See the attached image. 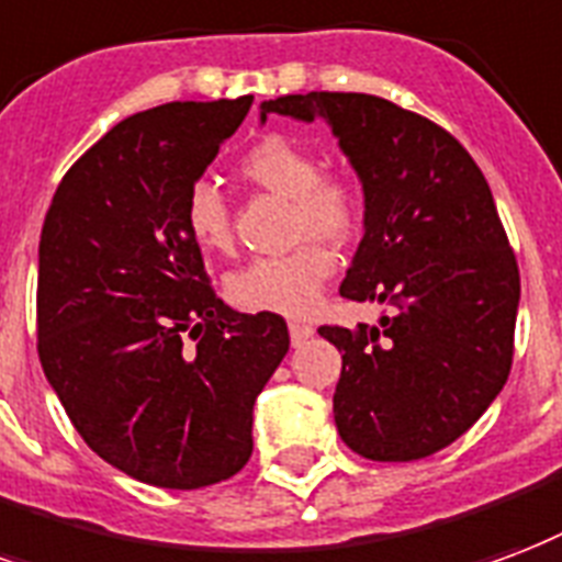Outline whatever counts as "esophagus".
<instances>
[{"label": "esophagus", "mask_w": 562, "mask_h": 562, "mask_svg": "<svg viewBox=\"0 0 562 562\" xmlns=\"http://www.w3.org/2000/svg\"><path fill=\"white\" fill-rule=\"evenodd\" d=\"M289 334H292V345H303L310 336L315 334L313 327L310 324H303V322H292L289 324Z\"/></svg>", "instance_id": "obj_1"}]
</instances>
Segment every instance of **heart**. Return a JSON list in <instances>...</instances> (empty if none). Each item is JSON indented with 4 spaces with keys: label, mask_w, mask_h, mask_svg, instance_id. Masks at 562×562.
<instances>
[{
    "label": "heart",
    "mask_w": 562,
    "mask_h": 562,
    "mask_svg": "<svg viewBox=\"0 0 562 562\" xmlns=\"http://www.w3.org/2000/svg\"><path fill=\"white\" fill-rule=\"evenodd\" d=\"M240 176L261 190L292 199V238L297 247L247 261L226 282L232 303L249 313L303 315L334 277L336 259L323 240L339 244L360 223V190L348 176L322 172V160L289 136H265L240 157ZM184 226L202 252L232 247V211L211 181H196L184 196Z\"/></svg>",
    "instance_id": "heart-1"
}]
</instances>
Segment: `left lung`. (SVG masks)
Listing matches in <instances>:
<instances>
[{"instance_id": "1", "label": "left lung", "mask_w": 562, "mask_h": 562, "mask_svg": "<svg viewBox=\"0 0 562 562\" xmlns=\"http://www.w3.org/2000/svg\"><path fill=\"white\" fill-rule=\"evenodd\" d=\"M270 112L330 124L366 207L339 294L393 306L378 327H318L342 351L339 438L372 461L426 459L513 369L521 280L488 181L452 133L375 94H285L261 103V122Z\"/></svg>"}]
</instances>
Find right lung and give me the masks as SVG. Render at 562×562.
I'll use <instances>...</instances> for the list:
<instances>
[{
  "label": "right lung",
  "mask_w": 562,
  "mask_h": 562,
  "mask_svg": "<svg viewBox=\"0 0 562 562\" xmlns=\"http://www.w3.org/2000/svg\"><path fill=\"white\" fill-rule=\"evenodd\" d=\"M252 98L136 112L70 166L37 247V357L82 440L157 488H205L252 456V405L289 351L282 315L207 285L184 196Z\"/></svg>",
  "instance_id": "obj_1"
}]
</instances>
